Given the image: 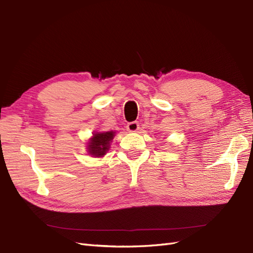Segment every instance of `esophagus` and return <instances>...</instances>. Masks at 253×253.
<instances>
[{
	"mask_svg": "<svg viewBox=\"0 0 253 253\" xmlns=\"http://www.w3.org/2000/svg\"><path fill=\"white\" fill-rule=\"evenodd\" d=\"M138 126H140V125H138L137 122H130V123L127 124L126 128H127L128 131H130V132H135L136 130H138V128H140Z\"/></svg>",
	"mask_w": 253,
	"mask_h": 253,
	"instance_id": "esophagus-1",
	"label": "esophagus"
}]
</instances>
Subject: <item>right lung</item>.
<instances>
[{"label":"right lung","mask_w":253,"mask_h":253,"mask_svg":"<svg viewBox=\"0 0 253 253\" xmlns=\"http://www.w3.org/2000/svg\"><path fill=\"white\" fill-rule=\"evenodd\" d=\"M115 133V131L93 133L92 137L87 143L88 153L94 158L104 157L110 148V142L113 140Z\"/></svg>","instance_id":"obj_1"}]
</instances>
